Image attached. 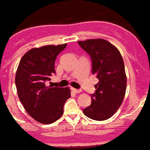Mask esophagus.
Here are the masks:
<instances>
[{
  "label": "esophagus",
  "instance_id": "34e87169",
  "mask_svg": "<svg viewBox=\"0 0 150 150\" xmlns=\"http://www.w3.org/2000/svg\"><path fill=\"white\" fill-rule=\"evenodd\" d=\"M72 91L75 93H80L82 92L81 89H74V88H71Z\"/></svg>",
  "mask_w": 150,
  "mask_h": 150
}]
</instances>
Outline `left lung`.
I'll return each mask as SVG.
<instances>
[{"label": "left lung", "mask_w": 150, "mask_h": 150, "mask_svg": "<svg viewBox=\"0 0 150 150\" xmlns=\"http://www.w3.org/2000/svg\"><path fill=\"white\" fill-rule=\"evenodd\" d=\"M78 44L90 56L92 74L98 80L96 90L91 95L92 103L83 113L93 120L104 121L117 112L125 97L127 77L122 56L116 47L102 38L79 41Z\"/></svg>", "instance_id": "obj_1"}]
</instances>
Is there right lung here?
I'll return each mask as SVG.
<instances>
[{"mask_svg": "<svg viewBox=\"0 0 150 150\" xmlns=\"http://www.w3.org/2000/svg\"><path fill=\"white\" fill-rule=\"evenodd\" d=\"M66 46L46 45L29 50L21 58L16 70L15 83L20 102L27 113L42 124L48 125L59 119L64 103L70 97L69 88L45 84L55 74L56 57Z\"/></svg>", "mask_w": 150, "mask_h": 150, "instance_id": "1", "label": "right lung"}]
</instances>
